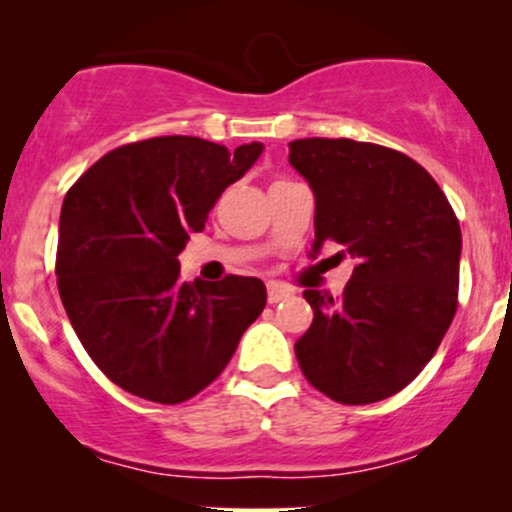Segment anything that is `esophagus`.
I'll use <instances>...</instances> for the list:
<instances>
[{
    "label": "esophagus",
    "mask_w": 512,
    "mask_h": 512,
    "mask_svg": "<svg viewBox=\"0 0 512 512\" xmlns=\"http://www.w3.org/2000/svg\"><path fill=\"white\" fill-rule=\"evenodd\" d=\"M289 296H291V291L281 289V286H276V284H269V289H267L269 303H279V301H284V298H289Z\"/></svg>",
    "instance_id": "34e87169"
}]
</instances>
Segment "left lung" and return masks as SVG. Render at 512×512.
<instances>
[{
    "mask_svg": "<svg viewBox=\"0 0 512 512\" xmlns=\"http://www.w3.org/2000/svg\"><path fill=\"white\" fill-rule=\"evenodd\" d=\"M289 163L315 195L310 255L337 243L354 260L342 301L303 293L313 325L298 366L334 402H380L424 370L455 317L460 223L438 182L385 146L296 139Z\"/></svg>",
    "mask_w": 512,
    "mask_h": 512,
    "instance_id": "left-lung-1",
    "label": "left lung"
}]
</instances>
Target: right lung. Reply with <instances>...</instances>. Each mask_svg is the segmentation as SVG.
I'll return each instance as SVG.
<instances>
[{"label": "right lung", "mask_w": 512, "mask_h": 512, "mask_svg": "<svg viewBox=\"0 0 512 512\" xmlns=\"http://www.w3.org/2000/svg\"><path fill=\"white\" fill-rule=\"evenodd\" d=\"M262 151L260 142L231 154L199 137L146 139L105 154L64 197L62 305L86 354L122 390L158 404L195 397L260 317V279L187 284L178 255Z\"/></svg>", "instance_id": "obj_1"}]
</instances>
